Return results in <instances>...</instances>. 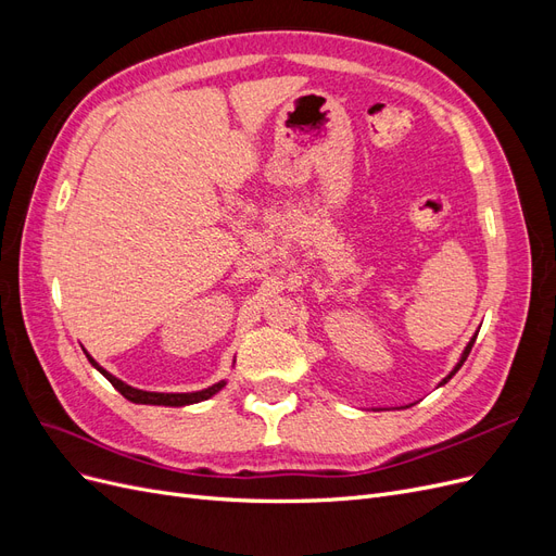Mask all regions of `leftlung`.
<instances>
[{
    "label": "left lung",
    "instance_id": "left-lung-1",
    "mask_svg": "<svg viewBox=\"0 0 556 556\" xmlns=\"http://www.w3.org/2000/svg\"><path fill=\"white\" fill-rule=\"evenodd\" d=\"M476 336H478V333H476ZM476 336H473V339H470V341H468V345H466V348H464V352H462V359L457 362V366H454V368H452V371H450V376H447V378H443V382H441V384H445V382H447V380H450V378H452L454 374H457V371H459V368H462V364H464V362H466V357H468V352H470V348H473V343H476Z\"/></svg>",
    "mask_w": 556,
    "mask_h": 556
}]
</instances>
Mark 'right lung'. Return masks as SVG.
I'll list each match as a JSON object with an SVG mask.
<instances>
[{"instance_id":"right-lung-1","label":"right lung","mask_w":556,"mask_h":556,"mask_svg":"<svg viewBox=\"0 0 556 556\" xmlns=\"http://www.w3.org/2000/svg\"><path fill=\"white\" fill-rule=\"evenodd\" d=\"M88 355V352H86ZM88 359H90V364L97 368L99 374H102L117 392H121L127 401H131V403H146V406H190V403H199V401H206V399H211L213 394H217L223 390V387L227 384L225 380H220V382H215V384H211L208 390H201V392H188V394H164V392H143V390H137V387H131V384H127V382H123V380H117L115 376H111L106 368H102L99 366L90 355H88Z\"/></svg>"}]
</instances>
